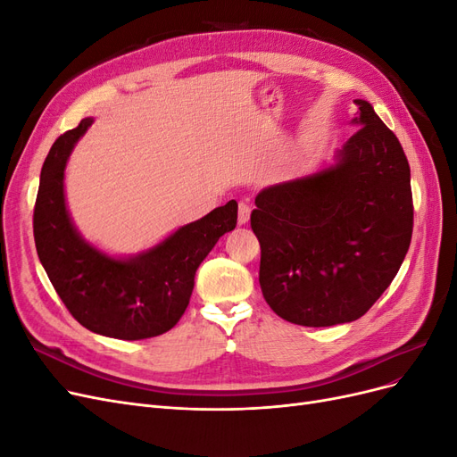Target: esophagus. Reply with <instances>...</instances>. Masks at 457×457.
Returning a JSON list of instances; mask_svg holds the SVG:
<instances>
[{
    "instance_id": "esophagus-1",
    "label": "esophagus",
    "mask_w": 457,
    "mask_h": 457,
    "mask_svg": "<svg viewBox=\"0 0 457 457\" xmlns=\"http://www.w3.org/2000/svg\"><path fill=\"white\" fill-rule=\"evenodd\" d=\"M250 213H252L250 205H247L245 202H240L238 204V225H245L247 220H250Z\"/></svg>"
}]
</instances>
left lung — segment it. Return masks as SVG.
Wrapping results in <instances>:
<instances>
[{"label": "left lung", "instance_id": "obj_1", "mask_svg": "<svg viewBox=\"0 0 457 457\" xmlns=\"http://www.w3.org/2000/svg\"><path fill=\"white\" fill-rule=\"evenodd\" d=\"M358 129L328 168L262 188L252 212L259 284L284 320H358L396 276L413 228L410 165L396 135L356 99Z\"/></svg>", "mask_w": 457, "mask_h": 457}]
</instances>
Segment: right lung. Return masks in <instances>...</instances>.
<instances>
[{"label":"right lung","instance_id":"add662e5","mask_svg":"<svg viewBox=\"0 0 457 457\" xmlns=\"http://www.w3.org/2000/svg\"><path fill=\"white\" fill-rule=\"evenodd\" d=\"M93 118L53 143L34 207L37 257L66 309L93 334L137 341L171 329L188 307L200 262L234 230L238 204L215 207L131 257H112L84 240L64 198V170Z\"/></svg>","mask_w":457,"mask_h":457}]
</instances>
